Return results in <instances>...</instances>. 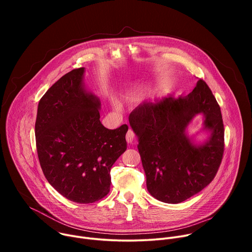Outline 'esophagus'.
I'll return each instance as SVG.
<instances>
[{
    "label": "esophagus",
    "mask_w": 252,
    "mask_h": 252,
    "mask_svg": "<svg viewBox=\"0 0 252 252\" xmlns=\"http://www.w3.org/2000/svg\"><path fill=\"white\" fill-rule=\"evenodd\" d=\"M126 141L127 143H131L134 139V133L131 129H128L127 132H126Z\"/></svg>",
    "instance_id": "obj_1"
}]
</instances>
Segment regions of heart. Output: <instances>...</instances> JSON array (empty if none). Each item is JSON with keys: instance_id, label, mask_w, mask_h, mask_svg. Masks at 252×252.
I'll return each instance as SVG.
<instances>
[{"instance_id": "heart-1", "label": "heart", "mask_w": 252, "mask_h": 252, "mask_svg": "<svg viewBox=\"0 0 252 252\" xmlns=\"http://www.w3.org/2000/svg\"><path fill=\"white\" fill-rule=\"evenodd\" d=\"M111 101H112V104H113V106L115 107V109H117V110L120 109V102L116 98H112Z\"/></svg>"}]
</instances>
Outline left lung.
Instances as JSON below:
<instances>
[{"label":"left lung","instance_id":"obj_1","mask_svg":"<svg viewBox=\"0 0 252 252\" xmlns=\"http://www.w3.org/2000/svg\"><path fill=\"white\" fill-rule=\"evenodd\" d=\"M204 115L203 143H195L187 127ZM129 125L138 137V153L149 192L165 203L187 200L207 187L221 163L224 128L220 107L204 81L186 96L168 94L143 101L132 111Z\"/></svg>","mask_w":252,"mask_h":252}]
</instances>
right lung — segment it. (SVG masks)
Masks as SVG:
<instances>
[{
    "instance_id": "right-lung-1",
    "label": "right lung",
    "mask_w": 252,
    "mask_h": 252,
    "mask_svg": "<svg viewBox=\"0 0 252 252\" xmlns=\"http://www.w3.org/2000/svg\"><path fill=\"white\" fill-rule=\"evenodd\" d=\"M84 74L85 67L70 70L47 91L34 132L49 184L70 201L92 203L110 191L111 168L126 150L128 126L101 125L100 100L87 90Z\"/></svg>"
}]
</instances>
